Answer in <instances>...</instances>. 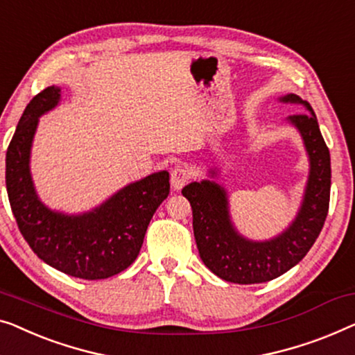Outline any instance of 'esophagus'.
<instances>
[{
	"instance_id": "esophagus-1",
	"label": "esophagus",
	"mask_w": 355,
	"mask_h": 355,
	"mask_svg": "<svg viewBox=\"0 0 355 355\" xmlns=\"http://www.w3.org/2000/svg\"><path fill=\"white\" fill-rule=\"evenodd\" d=\"M190 176H192V173H190V169L187 166L179 165V166L174 168L171 171V186H173V189L174 190L182 189L189 182Z\"/></svg>"
}]
</instances>
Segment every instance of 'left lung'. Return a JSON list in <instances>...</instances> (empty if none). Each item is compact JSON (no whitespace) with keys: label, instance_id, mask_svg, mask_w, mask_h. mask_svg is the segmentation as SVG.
Here are the masks:
<instances>
[{"label":"left lung","instance_id":"8db88e82","mask_svg":"<svg viewBox=\"0 0 355 355\" xmlns=\"http://www.w3.org/2000/svg\"><path fill=\"white\" fill-rule=\"evenodd\" d=\"M280 101L304 107V112L288 116V121L301 132L311 160L304 202L284 234L269 241L246 240L235 232L230 223L227 195L223 187L211 181H202L182 189V195L192 207L193 235L200 258L213 274L232 284H263L290 270L315 243L328 214L330 152L322 137L317 116L309 102L296 94H288Z\"/></svg>","mask_w":355,"mask_h":355}]
</instances>
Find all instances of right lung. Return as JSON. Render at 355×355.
I'll list each match as a JSON object with an SVG mask.
<instances>
[{
	"mask_svg": "<svg viewBox=\"0 0 355 355\" xmlns=\"http://www.w3.org/2000/svg\"><path fill=\"white\" fill-rule=\"evenodd\" d=\"M59 99L60 89L49 86L30 101L20 116L6 152L9 203L20 234L46 264L78 279H109L139 254L148 223L169 193V174L153 173L132 182L91 213L51 211L35 193L28 160L38 116Z\"/></svg>",
	"mask_w": 355,
	"mask_h": 355,
	"instance_id": "obj_1",
	"label": "right lung"
}]
</instances>
